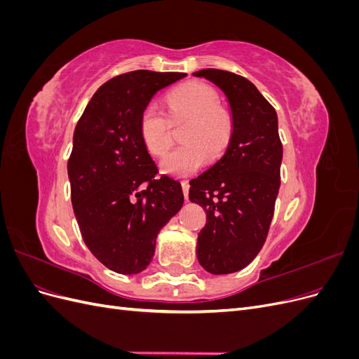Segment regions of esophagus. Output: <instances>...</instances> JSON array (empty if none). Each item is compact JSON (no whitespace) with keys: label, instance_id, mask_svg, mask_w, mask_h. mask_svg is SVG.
Segmentation results:
<instances>
[{"label":"esophagus","instance_id":"1","mask_svg":"<svg viewBox=\"0 0 359 359\" xmlns=\"http://www.w3.org/2000/svg\"><path fill=\"white\" fill-rule=\"evenodd\" d=\"M181 187H182V193H184V198L189 199V189H190V184L187 181H182L181 182Z\"/></svg>","mask_w":359,"mask_h":359}]
</instances>
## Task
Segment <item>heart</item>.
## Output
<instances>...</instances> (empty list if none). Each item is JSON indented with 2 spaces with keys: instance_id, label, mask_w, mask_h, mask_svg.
<instances>
[{
  "instance_id": "heart-1",
  "label": "heart",
  "mask_w": 359,
  "mask_h": 359,
  "mask_svg": "<svg viewBox=\"0 0 359 359\" xmlns=\"http://www.w3.org/2000/svg\"><path fill=\"white\" fill-rule=\"evenodd\" d=\"M172 123L190 119L182 132L184 144L161 160L160 170L170 177H189L211 158H219L232 135V121L219 107V94L203 82H189L168 95ZM139 135L148 153L160 157L172 144L168 116L156 104H148L140 114Z\"/></svg>"
}]
</instances>
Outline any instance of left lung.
<instances>
[{
	"instance_id": "8db88e82",
	"label": "left lung",
	"mask_w": 359,
	"mask_h": 359,
	"mask_svg": "<svg viewBox=\"0 0 359 359\" xmlns=\"http://www.w3.org/2000/svg\"><path fill=\"white\" fill-rule=\"evenodd\" d=\"M193 76L223 91L232 116L226 153L190 181L189 199L206 212L196 255L208 273L232 274L257 256L274 215L283 158L277 114L256 86L240 74L203 69Z\"/></svg>"
}]
</instances>
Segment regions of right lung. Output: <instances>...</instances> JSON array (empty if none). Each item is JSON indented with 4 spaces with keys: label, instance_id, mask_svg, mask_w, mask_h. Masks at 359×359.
Here are the masks:
<instances>
[{
    "label": "right lung",
    "instance_id": "right-lung-1",
    "mask_svg": "<svg viewBox=\"0 0 359 359\" xmlns=\"http://www.w3.org/2000/svg\"><path fill=\"white\" fill-rule=\"evenodd\" d=\"M186 73L136 70L103 83L73 133L67 163L72 205L82 240L118 274L151 264L157 235L184 203L181 184L157 175L139 135L140 114L154 94Z\"/></svg>",
    "mask_w": 359,
    "mask_h": 359
}]
</instances>
